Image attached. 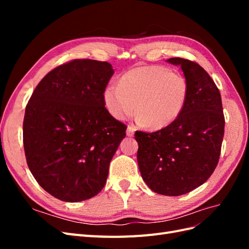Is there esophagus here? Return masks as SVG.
Instances as JSON below:
<instances>
[{
	"instance_id": "1",
	"label": "esophagus",
	"mask_w": 249,
	"mask_h": 249,
	"mask_svg": "<svg viewBox=\"0 0 249 249\" xmlns=\"http://www.w3.org/2000/svg\"><path fill=\"white\" fill-rule=\"evenodd\" d=\"M135 127L134 126H131V125H129L127 126V129H126V136L127 137H133L134 136V134H135Z\"/></svg>"
}]
</instances>
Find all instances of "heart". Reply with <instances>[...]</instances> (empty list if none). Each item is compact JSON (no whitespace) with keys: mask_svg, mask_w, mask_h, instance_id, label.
<instances>
[{"mask_svg":"<svg viewBox=\"0 0 249 249\" xmlns=\"http://www.w3.org/2000/svg\"><path fill=\"white\" fill-rule=\"evenodd\" d=\"M189 85L186 78L159 65L139 66L126 71L119 84L104 90V104L110 114L124 120L137 110V122L149 129L168 126L183 112Z\"/></svg>","mask_w":249,"mask_h":249,"instance_id":"b5f03b06","label":"heart"}]
</instances>
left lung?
Wrapping results in <instances>:
<instances>
[{
  "label": "left lung",
  "mask_w": 249,
  "mask_h": 249,
  "mask_svg": "<svg viewBox=\"0 0 249 249\" xmlns=\"http://www.w3.org/2000/svg\"><path fill=\"white\" fill-rule=\"evenodd\" d=\"M166 61L182 69L189 94L180 115L154 133L137 131L141 177L154 192L178 196L202 185L215 170L224 135L221 95L209 73L183 58Z\"/></svg>",
  "instance_id": "1"
}]
</instances>
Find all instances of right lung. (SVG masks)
Here are the masks:
<instances>
[{"mask_svg":"<svg viewBox=\"0 0 249 249\" xmlns=\"http://www.w3.org/2000/svg\"><path fill=\"white\" fill-rule=\"evenodd\" d=\"M113 73L108 62L72 60L50 71L29 100L22 124L28 167L60 200L89 199L106 184L126 130L105 108Z\"/></svg>","mask_w":249,"mask_h":249,"instance_id":"obj_1","label":"right lung"}]
</instances>
